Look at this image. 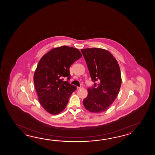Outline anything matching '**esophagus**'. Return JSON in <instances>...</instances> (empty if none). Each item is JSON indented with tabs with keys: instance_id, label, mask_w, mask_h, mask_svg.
I'll return each instance as SVG.
<instances>
[{
	"instance_id": "1",
	"label": "esophagus",
	"mask_w": 155,
	"mask_h": 155,
	"mask_svg": "<svg viewBox=\"0 0 155 155\" xmlns=\"http://www.w3.org/2000/svg\"><path fill=\"white\" fill-rule=\"evenodd\" d=\"M77 88H78V90H82V89H84V87H82V86H80V87H78Z\"/></svg>"
}]
</instances>
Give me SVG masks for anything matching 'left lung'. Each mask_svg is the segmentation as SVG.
Here are the masks:
<instances>
[{
  "label": "left lung",
  "instance_id": "8db88e82",
  "mask_svg": "<svg viewBox=\"0 0 155 155\" xmlns=\"http://www.w3.org/2000/svg\"><path fill=\"white\" fill-rule=\"evenodd\" d=\"M81 51L91 80L95 82L87 89L88 95L83 100V105L90 112H104L115 101L121 85L119 64L106 50L93 48Z\"/></svg>",
  "mask_w": 155,
  "mask_h": 155
}]
</instances>
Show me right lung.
<instances>
[{
  "instance_id": "add662e5",
  "label": "right lung",
  "mask_w": 155,
  "mask_h": 155,
  "mask_svg": "<svg viewBox=\"0 0 155 155\" xmlns=\"http://www.w3.org/2000/svg\"><path fill=\"white\" fill-rule=\"evenodd\" d=\"M82 56L79 50L62 46L51 50L40 60L34 75V82L38 100L43 108L53 115L65 109L76 86L68 81L69 68ZM66 77L68 81L64 82Z\"/></svg>"
}]
</instances>
